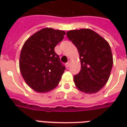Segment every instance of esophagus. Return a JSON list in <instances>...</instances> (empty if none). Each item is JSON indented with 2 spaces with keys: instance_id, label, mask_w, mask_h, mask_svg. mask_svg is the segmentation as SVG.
<instances>
[{
  "instance_id": "1",
  "label": "esophagus",
  "mask_w": 127,
  "mask_h": 127,
  "mask_svg": "<svg viewBox=\"0 0 127 127\" xmlns=\"http://www.w3.org/2000/svg\"><path fill=\"white\" fill-rule=\"evenodd\" d=\"M70 64H71V61H69L68 62H67V63H66V66H67V67H69V66H70Z\"/></svg>"
}]
</instances>
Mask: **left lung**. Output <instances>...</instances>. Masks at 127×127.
<instances>
[{
    "label": "left lung",
    "instance_id": "8db88e82",
    "mask_svg": "<svg viewBox=\"0 0 127 127\" xmlns=\"http://www.w3.org/2000/svg\"><path fill=\"white\" fill-rule=\"evenodd\" d=\"M66 35L80 54L81 70L74 76L75 86L84 93H97L107 82L113 65L108 42L88 29L69 31Z\"/></svg>",
    "mask_w": 127,
    "mask_h": 127
}]
</instances>
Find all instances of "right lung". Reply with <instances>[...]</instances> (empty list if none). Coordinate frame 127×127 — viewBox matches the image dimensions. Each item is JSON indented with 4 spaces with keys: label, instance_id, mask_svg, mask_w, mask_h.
Returning <instances> with one entry per match:
<instances>
[{
    "label": "right lung",
    "instance_id": "right-lung-1",
    "mask_svg": "<svg viewBox=\"0 0 127 127\" xmlns=\"http://www.w3.org/2000/svg\"><path fill=\"white\" fill-rule=\"evenodd\" d=\"M65 32L45 28L27 39L20 56V70L24 80L37 93H47L58 86L65 70L54 47Z\"/></svg>",
    "mask_w": 127,
    "mask_h": 127
}]
</instances>
